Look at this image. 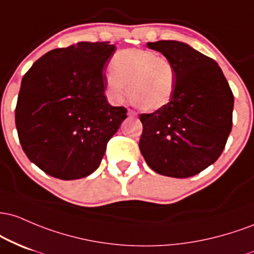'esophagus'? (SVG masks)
Here are the masks:
<instances>
[{"label":"esophagus","instance_id":"esophagus-1","mask_svg":"<svg viewBox=\"0 0 254 254\" xmlns=\"http://www.w3.org/2000/svg\"><path fill=\"white\" fill-rule=\"evenodd\" d=\"M127 114H128V116H135L136 115V113L134 112V110H132V109H128Z\"/></svg>","mask_w":254,"mask_h":254}]
</instances>
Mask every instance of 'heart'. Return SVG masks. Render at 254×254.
<instances>
[{"label":"heart","instance_id":"heart-1","mask_svg":"<svg viewBox=\"0 0 254 254\" xmlns=\"http://www.w3.org/2000/svg\"><path fill=\"white\" fill-rule=\"evenodd\" d=\"M176 86L175 65L165 56L146 49H125L114 55L107 90L115 102L129 99L142 112H157L172 101Z\"/></svg>","mask_w":254,"mask_h":254}]
</instances>
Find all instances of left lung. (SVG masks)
<instances>
[{"mask_svg": "<svg viewBox=\"0 0 254 254\" xmlns=\"http://www.w3.org/2000/svg\"><path fill=\"white\" fill-rule=\"evenodd\" d=\"M175 65L176 86L170 103L140 114L139 149L152 170L185 179L215 163L233 126L234 96L215 60L185 43H147Z\"/></svg>", "mask_w": 254, "mask_h": 254, "instance_id": "1", "label": "left lung"}]
</instances>
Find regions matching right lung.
Segmentation results:
<instances>
[{
    "label": "right lung",
    "mask_w": 254,
    "mask_h": 254,
    "mask_svg": "<svg viewBox=\"0 0 254 254\" xmlns=\"http://www.w3.org/2000/svg\"><path fill=\"white\" fill-rule=\"evenodd\" d=\"M116 48L79 42L38 59L21 80L15 125L22 150L48 175L75 180L101 164L108 141L127 118L104 96L103 68Z\"/></svg>",
    "instance_id": "1"
}]
</instances>
